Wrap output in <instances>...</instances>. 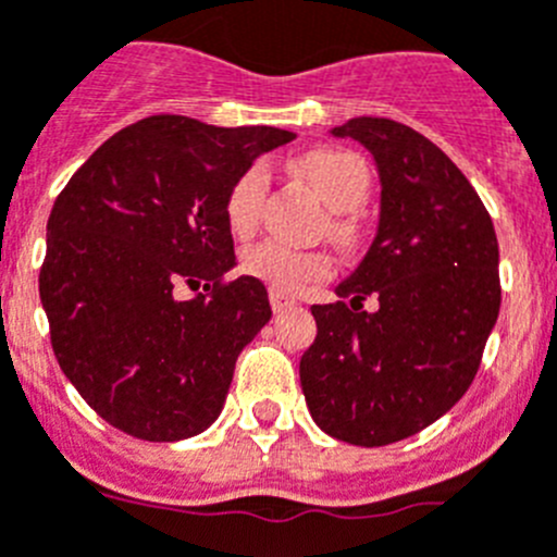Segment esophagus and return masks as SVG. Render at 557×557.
Listing matches in <instances>:
<instances>
[{
	"instance_id": "34e87169",
	"label": "esophagus",
	"mask_w": 557,
	"mask_h": 557,
	"mask_svg": "<svg viewBox=\"0 0 557 557\" xmlns=\"http://www.w3.org/2000/svg\"><path fill=\"white\" fill-rule=\"evenodd\" d=\"M270 306H273V312H284V309H289V306H295V300L289 298V295L278 293V289H270Z\"/></svg>"
}]
</instances>
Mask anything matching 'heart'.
Listing matches in <instances>:
<instances>
[{
	"instance_id": "1",
	"label": "heart",
	"mask_w": 557,
	"mask_h": 557,
	"mask_svg": "<svg viewBox=\"0 0 557 557\" xmlns=\"http://www.w3.org/2000/svg\"><path fill=\"white\" fill-rule=\"evenodd\" d=\"M293 171L304 176L320 193L331 209V237L342 245L359 243L361 226L350 209L359 207L370 190V168L361 154L339 146H318L293 160ZM268 168L262 162L245 168L223 198V215L237 237L257 232L262 221L264 196H268ZM243 270L278 293H295L306 282H320L334 273V259L325 251H304L278 239H262L243 251Z\"/></svg>"
}]
</instances>
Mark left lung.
Wrapping results in <instances>:
<instances>
[{
  "mask_svg": "<svg viewBox=\"0 0 557 557\" xmlns=\"http://www.w3.org/2000/svg\"><path fill=\"white\" fill-rule=\"evenodd\" d=\"M334 135L379 165L381 221L339 300L312 306L300 386L329 436L384 447L447 414L475 379L499 314L497 234L469 178L411 126L361 115Z\"/></svg>",
  "mask_w": 557,
  "mask_h": 557,
  "instance_id": "1",
  "label": "left lung"
}]
</instances>
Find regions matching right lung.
I'll return each instance as SVG.
<instances>
[{
	"instance_id": "right-lung-1",
	"label": "right lung",
	"mask_w": 557,
	"mask_h": 557,
	"mask_svg": "<svg viewBox=\"0 0 557 557\" xmlns=\"http://www.w3.org/2000/svg\"><path fill=\"white\" fill-rule=\"evenodd\" d=\"M293 137L151 115L101 143L58 196L40 304L60 370L112 428L178 442L218 420L239 350L273 314L259 278H226L223 198ZM178 283L205 293L178 301Z\"/></svg>"
}]
</instances>
